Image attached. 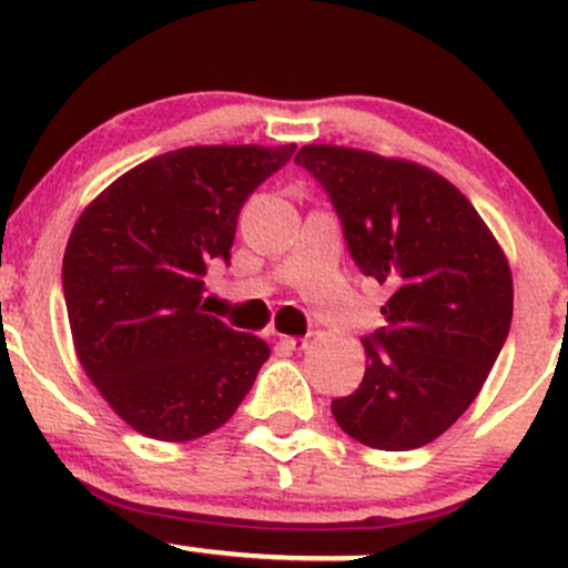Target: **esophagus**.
Masks as SVG:
<instances>
[{
  "instance_id": "34e87169",
  "label": "esophagus",
  "mask_w": 568,
  "mask_h": 568,
  "mask_svg": "<svg viewBox=\"0 0 568 568\" xmlns=\"http://www.w3.org/2000/svg\"><path fill=\"white\" fill-rule=\"evenodd\" d=\"M282 346L290 348V352H303L305 348V337H292V335H278Z\"/></svg>"
}]
</instances>
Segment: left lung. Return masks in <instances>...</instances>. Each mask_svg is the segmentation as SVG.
I'll list each match as a JSON object with an SVG mask.
<instances>
[{"label":"left lung","instance_id":"left-lung-1","mask_svg":"<svg viewBox=\"0 0 568 568\" xmlns=\"http://www.w3.org/2000/svg\"><path fill=\"white\" fill-rule=\"evenodd\" d=\"M333 201L356 267L392 290L362 337L365 378L333 399L348 437L413 450L443 435L486 384L513 322V273L448 180L410 161L305 144L295 158Z\"/></svg>","mask_w":568,"mask_h":568}]
</instances>
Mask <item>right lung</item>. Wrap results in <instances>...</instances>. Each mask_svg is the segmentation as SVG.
<instances>
[{"label":"right lung","mask_w":568,"mask_h":568,"mask_svg":"<svg viewBox=\"0 0 568 568\" xmlns=\"http://www.w3.org/2000/svg\"><path fill=\"white\" fill-rule=\"evenodd\" d=\"M295 144L182 146L112 182L69 235L63 297L80 365L142 435L187 443L246 397L265 341L203 314V276L231 263L246 199Z\"/></svg>","instance_id":"obj_1"}]
</instances>
